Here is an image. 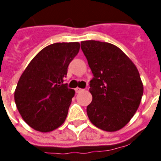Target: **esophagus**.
Wrapping results in <instances>:
<instances>
[{"mask_svg": "<svg viewBox=\"0 0 161 161\" xmlns=\"http://www.w3.org/2000/svg\"><path fill=\"white\" fill-rule=\"evenodd\" d=\"M83 89H82V88H75V91H76V93H80V92H82Z\"/></svg>", "mask_w": 161, "mask_h": 161, "instance_id": "1", "label": "esophagus"}]
</instances>
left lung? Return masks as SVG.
Listing matches in <instances>:
<instances>
[{"mask_svg":"<svg viewBox=\"0 0 161 161\" xmlns=\"http://www.w3.org/2000/svg\"><path fill=\"white\" fill-rule=\"evenodd\" d=\"M81 48L93 74L88 119L104 131L119 130L135 115L142 98L144 87L139 71L115 45L88 40L81 42Z\"/></svg>","mask_w":161,"mask_h":161,"instance_id":"left-lung-1","label":"left lung"}]
</instances>
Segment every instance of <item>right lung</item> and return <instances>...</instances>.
<instances>
[{"mask_svg": "<svg viewBox=\"0 0 161 161\" xmlns=\"http://www.w3.org/2000/svg\"><path fill=\"white\" fill-rule=\"evenodd\" d=\"M79 42H57L44 47L29 63L14 93L21 118L33 130L51 132L65 121L75 91L63 83Z\"/></svg>", "mask_w": 161, "mask_h": 161, "instance_id": "right-lung-1", "label": "right lung"}]
</instances>
